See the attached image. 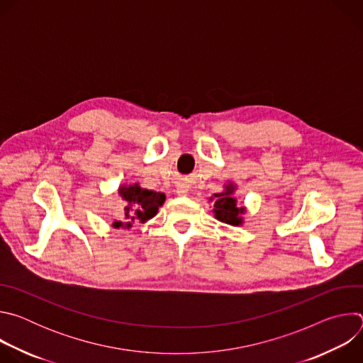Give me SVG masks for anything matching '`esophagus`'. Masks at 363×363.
<instances>
[{"label": "esophagus", "instance_id": "1", "mask_svg": "<svg viewBox=\"0 0 363 363\" xmlns=\"http://www.w3.org/2000/svg\"><path fill=\"white\" fill-rule=\"evenodd\" d=\"M186 191L185 189H178V194H185Z\"/></svg>", "mask_w": 363, "mask_h": 363}]
</instances>
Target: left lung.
<instances>
[{
  "label": "left lung",
  "mask_w": 363,
  "mask_h": 363,
  "mask_svg": "<svg viewBox=\"0 0 363 363\" xmlns=\"http://www.w3.org/2000/svg\"><path fill=\"white\" fill-rule=\"evenodd\" d=\"M234 185L228 184L225 185V191L221 194H214L216 202H214V214L216 218L221 223L230 224V225H241L244 213V208H238L237 199L233 196L234 194Z\"/></svg>",
  "instance_id": "8db88e82"
}]
</instances>
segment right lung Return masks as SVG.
Returning <instances> with one entry per match:
<instances>
[{
	"instance_id": "add662e5",
	"label": "right lung",
	"mask_w": 363,
	"mask_h": 363,
	"mask_svg": "<svg viewBox=\"0 0 363 363\" xmlns=\"http://www.w3.org/2000/svg\"><path fill=\"white\" fill-rule=\"evenodd\" d=\"M121 196L125 201V218L126 223L115 221L113 227L119 228H130L132 223L138 218L140 223H145L150 220L152 217L157 216L160 206L165 202V194L155 192L149 189L140 188L138 184L122 186L119 189Z\"/></svg>"
}]
</instances>
